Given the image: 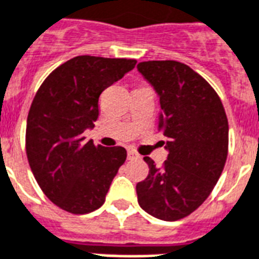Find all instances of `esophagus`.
Listing matches in <instances>:
<instances>
[{"label":"esophagus","mask_w":259,"mask_h":259,"mask_svg":"<svg viewBox=\"0 0 259 259\" xmlns=\"http://www.w3.org/2000/svg\"><path fill=\"white\" fill-rule=\"evenodd\" d=\"M127 155H128V159H135L139 157V154H138L137 151H134V150H128Z\"/></svg>","instance_id":"obj_1"}]
</instances>
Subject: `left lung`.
<instances>
[{"mask_svg": "<svg viewBox=\"0 0 259 259\" xmlns=\"http://www.w3.org/2000/svg\"><path fill=\"white\" fill-rule=\"evenodd\" d=\"M138 71L159 98L158 130L168 158L158 168L146 157L149 175L137 184L139 206L155 219L176 221L205 202L228 155V120L213 87L186 64L143 61Z\"/></svg>", "mask_w": 259, "mask_h": 259, "instance_id": "8db88e82", "label": "left lung"}]
</instances>
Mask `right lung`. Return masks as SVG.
Listing matches in <instances>:
<instances>
[{"instance_id":"add662e5","label":"right lung","mask_w":259,"mask_h":259,"mask_svg":"<svg viewBox=\"0 0 259 259\" xmlns=\"http://www.w3.org/2000/svg\"><path fill=\"white\" fill-rule=\"evenodd\" d=\"M135 60L77 56L49 75L31 104L26 150L39 187L54 205L85 214L104 205L127 158L121 146L84 142L98 118L101 93L135 68Z\"/></svg>"}]
</instances>
